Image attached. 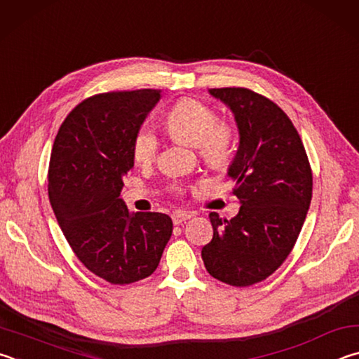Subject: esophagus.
Wrapping results in <instances>:
<instances>
[{
  "label": "esophagus",
  "instance_id": "1",
  "mask_svg": "<svg viewBox=\"0 0 359 359\" xmlns=\"http://www.w3.org/2000/svg\"><path fill=\"white\" fill-rule=\"evenodd\" d=\"M191 212H186V211H175L173 215H172V221H173V224L175 225H180V224H183V222H186L187 219H191Z\"/></svg>",
  "mask_w": 359,
  "mask_h": 359
}]
</instances>
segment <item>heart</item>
Listing matches in <instances>:
<instances>
[{
	"label": "heart",
	"mask_w": 359,
	"mask_h": 359,
	"mask_svg": "<svg viewBox=\"0 0 359 359\" xmlns=\"http://www.w3.org/2000/svg\"><path fill=\"white\" fill-rule=\"evenodd\" d=\"M165 128L175 138L198 148L208 165L222 168L233 156V132L227 124H217V115L198 100L186 99L176 104L165 116ZM159 147L156 130L149 123L137 129L132 140V156L138 163H149Z\"/></svg>",
	"instance_id": "b5f03b06"
}]
</instances>
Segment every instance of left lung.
Masks as SVG:
<instances>
[{
  "instance_id": "left-lung-1",
  "label": "left lung",
  "mask_w": 359,
  "mask_h": 359,
  "mask_svg": "<svg viewBox=\"0 0 359 359\" xmlns=\"http://www.w3.org/2000/svg\"><path fill=\"white\" fill-rule=\"evenodd\" d=\"M233 113L240 144L227 175L241 208L230 221L211 212L206 271L235 287L271 276L292 252L312 198V172L298 130L284 110L248 88H215Z\"/></svg>"
}]
</instances>
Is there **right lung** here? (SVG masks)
Masks as SVG:
<instances>
[{"label": "right lung", "mask_w": 359, "mask_h": 359, "mask_svg": "<svg viewBox=\"0 0 359 359\" xmlns=\"http://www.w3.org/2000/svg\"><path fill=\"white\" fill-rule=\"evenodd\" d=\"M159 99V90H137L83 100L61 124L50 156L56 221L77 259L110 284L153 274L172 236L167 215L130 212L119 198L134 167L132 140Z\"/></svg>", "instance_id": "add662e5"}]
</instances>
